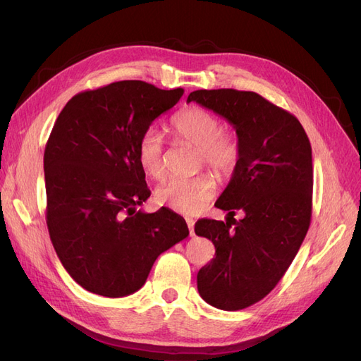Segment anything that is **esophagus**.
Instances as JSON below:
<instances>
[{
  "instance_id": "obj_1",
  "label": "esophagus",
  "mask_w": 361,
  "mask_h": 361,
  "mask_svg": "<svg viewBox=\"0 0 361 361\" xmlns=\"http://www.w3.org/2000/svg\"><path fill=\"white\" fill-rule=\"evenodd\" d=\"M187 224L190 228V236H194V220L192 218H187Z\"/></svg>"
}]
</instances>
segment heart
Returning <instances> with one entry per match:
<instances>
[{
	"label": "heart",
	"instance_id": "heart-1",
	"mask_svg": "<svg viewBox=\"0 0 361 361\" xmlns=\"http://www.w3.org/2000/svg\"><path fill=\"white\" fill-rule=\"evenodd\" d=\"M173 133L178 140L199 150L200 166L206 164L220 176L231 174L241 155L239 141L224 133L218 116L200 106H188L171 118ZM137 159L149 178L161 180L166 176V146L157 128H147L137 143ZM216 192L214 174L202 173L191 179L171 178L157 190V202L170 209L195 215L206 209Z\"/></svg>",
	"mask_w": 361,
	"mask_h": 361
}]
</instances>
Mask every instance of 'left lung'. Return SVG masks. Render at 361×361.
<instances>
[{"mask_svg":"<svg viewBox=\"0 0 361 361\" xmlns=\"http://www.w3.org/2000/svg\"><path fill=\"white\" fill-rule=\"evenodd\" d=\"M231 123L241 155L215 206L227 221L202 218L195 235L215 245L197 274L200 297L221 310H241L265 298L285 276L309 231L312 146L298 118L255 92L195 90L187 102ZM243 210L245 218L233 216Z\"/></svg>","mask_w":361,"mask_h":361,"instance_id":"obj_1","label":"left lung"}]
</instances>
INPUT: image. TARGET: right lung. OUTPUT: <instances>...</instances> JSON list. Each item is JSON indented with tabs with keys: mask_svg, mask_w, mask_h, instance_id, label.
I'll use <instances>...</instances> for the list:
<instances>
[{
	"mask_svg": "<svg viewBox=\"0 0 361 361\" xmlns=\"http://www.w3.org/2000/svg\"><path fill=\"white\" fill-rule=\"evenodd\" d=\"M182 94L117 81L75 94L57 117L43 155L47 224L64 269L85 290L137 292L157 257L190 235L167 207L137 211L150 195L138 138Z\"/></svg>",
	"mask_w": 361,
	"mask_h": 361,
	"instance_id": "right-lung-1",
	"label": "right lung"
}]
</instances>
